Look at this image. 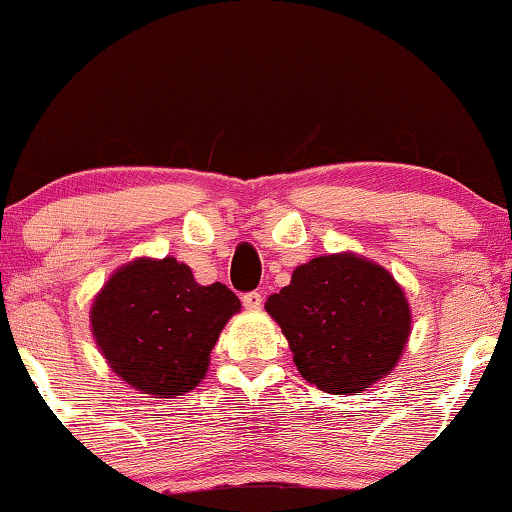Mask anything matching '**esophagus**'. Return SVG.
Returning a JSON list of instances; mask_svg holds the SVG:
<instances>
[{
    "label": "esophagus",
    "instance_id": "esophagus-1",
    "mask_svg": "<svg viewBox=\"0 0 512 512\" xmlns=\"http://www.w3.org/2000/svg\"><path fill=\"white\" fill-rule=\"evenodd\" d=\"M242 305L247 307V310H261V307H263L261 291H249V293H244V296H242Z\"/></svg>",
    "mask_w": 512,
    "mask_h": 512
}]
</instances>
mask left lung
<instances>
[{"instance_id":"left-lung-1","label":"left lung","mask_w":512,"mask_h":512,"mask_svg":"<svg viewBox=\"0 0 512 512\" xmlns=\"http://www.w3.org/2000/svg\"><path fill=\"white\" fill-rule=\"evenodd\" d=\"M265 310L282 326L298 373L326 394H361L396 366L410 335L401 286L352 254L300 265Z\"/></svg>"}]
</instances>
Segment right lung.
Listing matches in <instances>:
<instances>
[{
	"mask_svg": "<svg viewBox=\"0 0 512 512\" xmlns=\"http://www.w3.org/2000/svg\"><path fill=\"white\" fill-rule=\"evenodd\" d=\"M240 310L226 284L200 286L174 258L135 261L109 279L90 321L104 359L146 394L191 391L207 373L221 328Z\"/></svg>",
	"mask_w": 512,
	"mask_h": 512,
	"instance_id": "obj_1",
	"label": "right lung"
}]
</instances>
